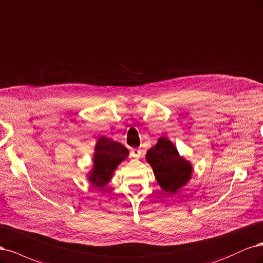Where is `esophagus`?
Instances as JSON below:
<instances>
[{
    "mask_svg": "<svg viewBox=\"0 0 263 263\" xmlns=\"http://www.w3.org/2000/svg\"><path fill=\"white\" fill-rule=\"evenodd\" d=\"M131 155H132L134 158L139 159V158L141 157V155H142V151L139 149V148H132V149H131Z\"/></svg>",
    "mask_w": 263,
    "mask_h": 263,
    "instance_id": "esophagus-1",
    "label": "esophagus"
}]
</instances>
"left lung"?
<instances>
[{
  "instance_id": "left-lung-1",
  "label": "left lung",
  "mask_w": 263,
  "mask_h": 263,
  "mask_svg": "<svg viewBox=\"0 0 263 263\" xmlns=\"http://www.w3.org/2000/svg\"><path fill=\"white\" fill-rule=\"evenodd\" d=\"M146 160L153 168L160 188L168 193H176L190 180L191 164L179 155L174 144L166 138H160L156 145L147 151Z\"/></svg>"
}]
</instances>
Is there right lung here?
<instances>
[{"label": "right lung", "instance_id": "right-lung-1", "mask_svg": "<svg viewBox=\"0 0 263 263\" xmlns=\"http://www.w3.org/2000/svg\"><path fill=\"white\" fill-rule=\"evenodd\" d=\"M129 151L121 143L100 138L97 141L94 154V168L88 180L98 188H104L112 177L117 166L128 157Z\"/></svg>", "mask_w": 263, "mask_h": 263}]
</instances>
